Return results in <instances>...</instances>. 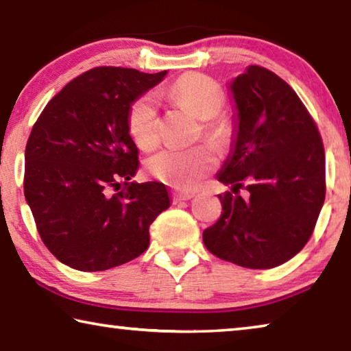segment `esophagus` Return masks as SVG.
Instances as JSON below:
<instances>
[{
  "mask_svg": "<svg viewBox=\"0 0 351 351\" xmlns=\"http://www.w3.org/2000/svg\"><path fill=\"white\" fill-rule=\"evenodd\" d=\"M193 198V193H173V203H181V201H189Z\"/></svg>",
  "mask_w": 351,
  "mask_h": 351,
  "instance_id": "esophagus-1",
  "label": "esophagus"
}]
</instances>
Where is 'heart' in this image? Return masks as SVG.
<instances>
[{
    "label": "heart",
    "instance_id": "b5f03b06",
    "mask_svg": "<svg viewBox=\"0 0 351 351\" xmlns=\"http://www.w3.org/2000/svg\"><path fill=\"white\" fill-rule=\"evenodd\" d=\"M158 97L182 105L201 122L203 136L213 145L223 147L230 138V123L218 112L223 110L224 93L215 80L203 74L189 73L158 91ZM128 132L141 150L158 144V108L150 94L134 100L128 110ZM145 167L153 178L169 186L190 190L217 167L210 148H162L147 159Z\"/></svg>",
    "mask_w": 351,
    "mask_h": 351
}]
</instances>
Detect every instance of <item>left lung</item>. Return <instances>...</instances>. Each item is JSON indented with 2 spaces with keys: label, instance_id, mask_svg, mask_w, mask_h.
I'll use <instances>...</instances> for the list:
<instances>
[{
  "label": "left lung",
  "instance_id": "left-lung-1",
  "mask_svg": "<svg viewBox=\"0 0 351 351\" xmlns=\"http://www.w3.org/2000/svg\"><path fill=\"white\" fill-rule=\"evenodd\" d=\"M234 100L230 153L217 180L223 212L203 232L218 258L269 269L306 245L325 199V153L316 123L287 82L247 66L229 83ZM243 186L245 199L233 193Z\"/></svg>",
  "mask_w": 351,
  "mask_h": 351
}]
</instances>
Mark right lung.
I'll list each match as a JSON object with an SVG mask.
<instances>
[{"label":"right lung","instance_id":"1","mask_svg":"<svg viewBox=\"0 0 351 351\" xmlns=\"http://www.w3.org/2000/svg\"><path fill=\"white\" fill-rule=\"evenodd\" d=\"M132 68L83 73L52 97L25 153V197L46 247L69 268L105 271L145 251L170 207L162 182H132L138 147L128 110L161 82Z\"/></svg>","mask_w":351,"mask_h":351}]
</instances>
